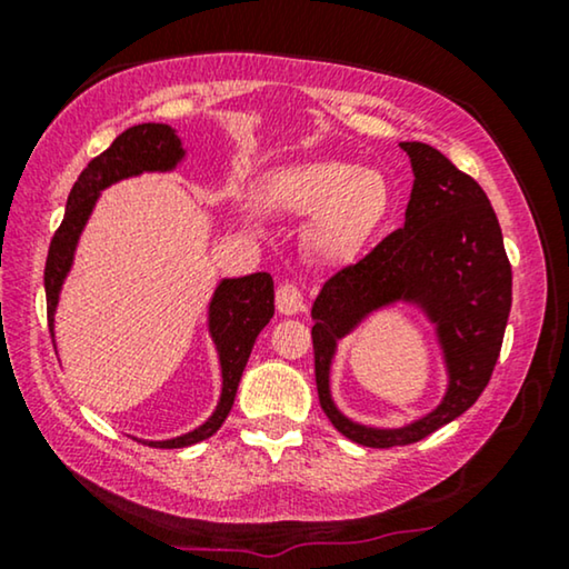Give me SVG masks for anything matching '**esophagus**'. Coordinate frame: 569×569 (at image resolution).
<instances>
[{"mask_svg":"<svg viewBox=\"0 0 569 569\" xmlns=\"http://www.w3.org/2000/svg\"><path fill=\"white\" fill-rule=\"evenodd\" d=\"M277 310L284 316L300 313L302 310V290L295 282H282L277 287Z\"/></svg>","mask_w":569,"mask_h":569,"instance_id":"esophagus-1","label":"esophagus"}]
</instances>
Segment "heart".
<instances>
[{"instance_id":"1","label":"heart","mask_w":569,"mask_h":569,"mask_svg":"<svg viewBox=\"0 0 569 569\" xmlns=\"http://www.w3.org/2000/svg\"><path fill=\"white\" fill-rule=\"evenodd\" d=\"M261 193L274 212L313 217L308 248L323 263L352 259L391 209L386 176L345 160H306L277 170Z\"/></svg>"}]
</instances>
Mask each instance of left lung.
Masks as SVG:
<instances>
[{
	"label": "left lung",
	"mask_w": 569,
	"mask_h": 569,
	"mask_svg": "<svg viewBox=\"0 0 569 569\" xmlns=\"http://www.w3.org/2000/svg\"><path fill=\"white\" fill-rule=\"evenodd\" d=\"M401 150L415 170L407 222L365 259L326 279L310 310L318 401L345 438L368 448L409 446L473 407L492 378L512 302L502 230L481 186L430 144L401 142ZM393 299L419 301L439 323L451 386L441 407L419 423L370 431L332 407L328 365L336 339Z\"/></svg>",
	"instance_id": "left-lung-1"
}]
</instances>
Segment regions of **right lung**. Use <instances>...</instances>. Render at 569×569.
Listing matches in <instances>:
<instances>
[{
	"instance_id": "obj_1",
	"label": "right lung",
	"mask_w": 569,
	"mask_h": 569,
	"mask_svg": "<svg viewBox=\"0 0 569 569\" xmlns=\"http://www.w3.org/2000/svg\"><path fill=\"white\" fill-rule=\"evenodd\" d=\"M181 158V139L176 137L173 129L166 127V123H139V127H131L116 137L106 152H100L98 158L88 162V168L82 170L72 191H69L64 220L53 232L49 256H46L43 284L51 337L61 282H64L69 267H72L77 238H80L84 222H88L98 191L121 181V178L142 173V170H170ZM271 316H274V279L267 271L240 279H224L217 287L212 306H209V331H212L222 365L220 407L199 430L173 440L150 442L152 448H186L212 438L220 430L230 415L232 401H236L240 376H243L248 357H251L253 341L263 326L271 321Z\"/></svg>"
}]
</instances>
